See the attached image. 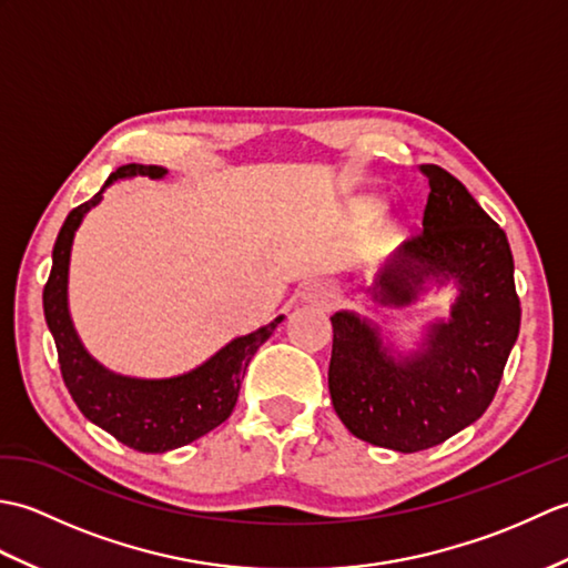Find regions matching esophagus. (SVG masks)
<instances>
[{"label":"esophagus","instance_id":"34e87169","mask_svg":"<svg viewBox=\"0 0 568 568\" xmlns=\"http://www.w3.org/2000/svg\"><path fill=\"white\" fill-rule=\"evenodd\" d=\"M317 297H320V300H322V303H327V300H329V293H320V295H317Z\"/></svg>","mask_w":568,"mask_h":568}]
</instances>
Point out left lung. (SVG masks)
<instances>
[{
	"instance_id": "1",
	"label": "left lung",
	"mask_w": 568,
	"mask_h": 568,
	"mask_svg": "<svg viewBox=\"0 0 568 568\" xmlns=\"http://www.w3.org/2000/svg\"><path fill=\"white\" fill-rule=\"evenodd\" d=\"M427 183L422 229L373 285L381 305H407L427 277H456L452 320L405 364L385 354L376 329L348 312L332 317L329 393L354 437L413 454L454 437L486 413L520 332L513 251L503 229L439 165H419Z\"/></svg>"
}]
</instances>
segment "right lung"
<instances>
[{
  "label": "right lung",
  "instance_id": "1",
  "mask_svg": "<svg viewBox=\"0 0 568 568\" xmlns=\"http://www.w3.org/2000/svg\"><path fill=\"white\" fill-rule=\"evenodd\" d=\"M129 175L161 178L165 171L159 165L129 163L116 168L106 185L116 178ZM100 197L98 192L92 200L82 202L60 226L53 246L51 275L43 287V315L58 348V364L65 388L80 413L131 449L163 454L200 439L202 434L220 427L232 415L248 361L283 317L248 336H239L220 354H214L207 364L185 373V376L136 381L104 371L82 348L68 315V261L72 236H75L82 216L100 202Z\"/></svg>",
  "mask_w": 568,
  "mask_h": 568
}]
</instances>
